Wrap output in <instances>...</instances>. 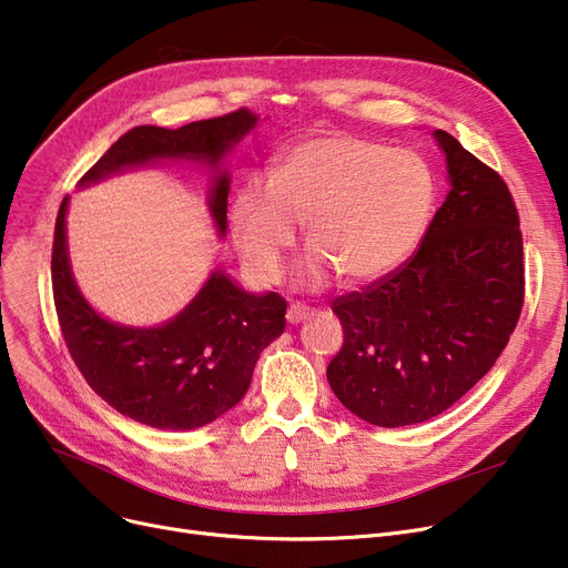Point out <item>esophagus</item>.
<instances>
[{
	"label": "esophagus",
	"instance_id": "obj_1",
	"mask_svg": "<svg viewBox=\"0 0 568 568\" xmlns=\"http://www.w3.org/2000/svg\"><path fill=\"white\" fill-rule=\"evenodd\" d=\"M313 315V308L311 306H306V304H290V308H287V322L290 324H300V322H304V320H308Z\"/></svg>",
	"mask_w": 568,
	"mask_h": 568
}]
</instances>
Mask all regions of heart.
<instances>
[{
  "mask_svg": "<svg viewBox=\"0 0 568 568\" xmlns=\"http://www.w3.org/2000/svg\"><path fill=\"white\" fill-rule=\"evenodd\" d=\"M433 204L435 176L419 154L332 133L290 144L272 179H246L232 197L230 225L248 272L262 283L281 278L300 221L313 244L300 272L306 287L334 272L368 283L412 255Z\"/></svg>",
  "mask_w": 568,
  "mask_h": 568,
  "instance_id": "heart-1",
  "label": "heart"
}]
</instances>
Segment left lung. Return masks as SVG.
Listing matches in <instances>:
<instances>
[{
    "mask_svg": "<svg viewBox=\"0 0 568 568\" xmlns=\"http://www.w3.org/2000/svg\"><path fill=\"white\" fill-rule=\"evenodd\" d=\"M433 135L452 191L422 246L332 306L343 347L326 379L352 414L382 428L428 422L460 400L509 343L525 296L509 186L454 135Z\"/></svg>",
    "mask_w": 568,
    "mask_h": 568,
    "instance_id": "8db88e82",
    "label": "left lung"
}]
</instances>
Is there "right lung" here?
Instances as JSON below:
<instances>
[{
    "label": "right lung",
    "instance_id": "obj_1",
    "mask_svg": "<svg viewBox=\"0 0 568 568\" xmlns=\"http://www.w3.org/2000/svg\"><path fill=\"white\" fill-rule=\"evenodd\" d=\"M257 119L242 108L174 131L135 126L87 170L80 186L161 161L204 163L216 170L209 212L223 236L230 174L219 163L255 129ZM67 209L69 197L54 223L52 292L67 347L87 384L119 414L159 430H193L232 409L248 392L260 352L285 329L283 296L246 292L216 268L195 300L165 324L140 329L110 322L87 304L75 285Z\"/></svg>",
    "mask_w": 568,
    "mask_h": 568
}]
</instances>
